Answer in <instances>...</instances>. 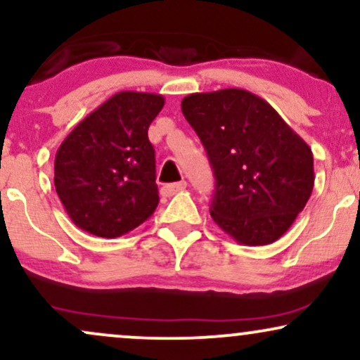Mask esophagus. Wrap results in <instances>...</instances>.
<instances>
[{"label": "esophagus", "instance_id": "1", "mask_svg": "<svg viewBox=\"0 0 360 360\" xmlns=\"http://www.w3.org/2000/svg\"><path fill=\"white\" fill-rule=\"evenodd\" d=\"M186 189V181H179V183H172V184H166L162 188V194L164 196H172V194L184 191Z\"/></svg>", "mask_w": 360, "mask_h": 360}]
</instances>
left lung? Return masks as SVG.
<instances>
[{
	"mask_svg": "<svg viewBox=\"0 0 360 360\" xmlns=\"http://www.w3.org/2000/svg\"><path fill=\"white\" fill-rule=\"evenodd\" d=\"M181 110L213 167V221L243 245L283 237L315 184L308 143L269 103L245 89L193 93Z\"/></svg>",
	"mask_w": 360,
	"mask_h": 360,
	"instance_id": "obj_1",
	"label": "left lung"
}]
</instances>
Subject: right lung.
Masks as SVG:
<instances>
[{"label": "right lung", "mask_w": 360, "mask_h": 360, "mask_svg": "<svg viewBox=\"0 0 360 360\" xmlns=\"http://www.w3.org/2000/svg\"><path fill=\"white\" fill-rule=\"evenodd\" d=\"M164 101L162 94L120 91L81 120L57 148L53 184L81 230L122 237L155 212V152L147 131Z\"/></svg>", "instance_id": "add662e5"}]
</instances>
